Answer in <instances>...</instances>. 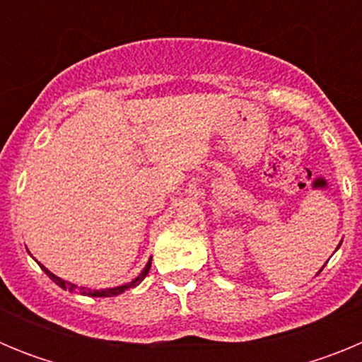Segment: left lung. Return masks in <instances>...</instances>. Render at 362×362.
<instances>
[{
  "instance_id": "8db88e82",
  "label": "left lung",
  "mask_w": 362,
  "mask_h": 362,
  "mask_svg": "<svg viewBox=\"0 0 362 362\" xmlns=\"http://www.w3.org/2000/svg\"><path fill=\"white\" fill-rule=\"evenodd\" d=\"M319 272H321V270H319Z\"/></svg>"
}]
</instances>
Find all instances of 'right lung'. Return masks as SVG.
Here are the masks:
<instances>
[{
	"label": "right lung",
	"mask_w": 362,
	"mask_h": 362,
	"mask_svg": "<svg viewBox=\"0 0 362 362\" xmlns=\"http://www.w3.org/2000/svg\"><path fill=\"white\" fill-rule=\"evenodd\" d=\"M40 267H41V264H40ZM41 270H43L45 274H47V276H49L50 279H52L54 283L57 284V286H62L63 290H69V292H76V290H79V293H83V296H92V297H114V296H119V293H123L124 290L134 288V286H137V284L141 283V281L145 279L146 274H148V270H150V261H148V264H146V267L143 268V272H141V274H139V277H136V279H134L132 283H130V284H123V286H116V288H107V290H90V288H83V286H81V288H78L76 284L69 283V281H63L62 277L54 276L52 272L47 270V268H45V267H41Z\"/></svg>",
	"instance_id": "add662e5"
}]
</instances>
